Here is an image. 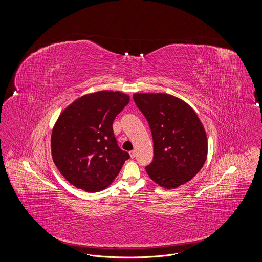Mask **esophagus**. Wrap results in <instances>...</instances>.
<instances>
[{"label":"esophagus","instance_id":"34e87169","mask_svg":"<svg viewBox=\"0 0 262 262\" xmlns=\"http://www.w3.org/2000/svg\"><path fill=\"white\" fill-rule=\"evenodd\" d=\"M136 154H137V153H136V151H135V150L130 151V152H129V156H130V158H135V157H136Z\"/></svg>","mask_w":262,"mask_h":262}]
</instances>
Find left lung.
I'll use <instances>...</instances> for the list:
<instances>
[{
    "label": "left lung",
    "mask_w": 262,
    "mask_h": 262,
    "mask_svg": "<svg viewBox=\"0 0 262 262\" xmlns=\"http://www.w3.org/2000/svg\"><path fill=\"white\" fill-rule=\"evenodd\" d=\"M134 100L153 138L154 157L146 173L167 189L186 184L207 158V137L199 116L185 101L167 93H135Z\"/></svg>",
    "instance_id": "obj_1"
}]
</instances>
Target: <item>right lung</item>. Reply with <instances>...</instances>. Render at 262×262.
I'll use <instances>...</instances> for the list:
<instances>
[{
    "mask_svg": "<svg viewBox=\"0 0 262 262\" xmlns=\"http://www.w3.org/2000/svg\"><path fill=\"white\" fill-rule=\"evenodd\" d=\"M128 102L125 93L102 90L77 98L60 114L52 130L51 152L71 185L97 192L120 173L129 155L118 146L113 122Z\"/></svg>",
    "mask_w": 262,
    "mask_h": 262,
    "instance_id": "right-lung-1",
    "label": "right lung"
}]
</instances>
